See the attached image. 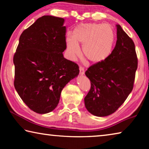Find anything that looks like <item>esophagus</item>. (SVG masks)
Listing matches in <instances>:
<instances>
[{
	"mask_svg": "<svg viewBox=\"0 0 149 149\" xmlns=\"http://www.w3.org/2000/svg\"><path fill=\"white\" fill-rule=\"evenodd\" d=\"M79 74L81 75H84L85 74V70L82 66L79 67Z\"/></svg>",
	"mask_w": 149,
	"mask_h": 149,
	"instance_id": "34e87169",
	"label": "esophagus"
}]
</instances>
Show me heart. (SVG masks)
<instances>
[{
    "label": "heart",
    "mask_w": 149,
    "mask_h": 149,
    "mask_svg": "<svg viewBox=\"0 0 149 149\" xmlns=\"http://www.w3.org/2000/svg\"><path fill=\"white\" fill-rule=\"evenodd\" d=\"M116 35L112 27L99 23L81 24L75 27L72 37L66 39L67 53L74 60L80 55L79 44H83L84 57L94 64L102 62L110 56L114 46Z\"/></svg>",
    "instance_id": "obj_1"
}]
</instances>
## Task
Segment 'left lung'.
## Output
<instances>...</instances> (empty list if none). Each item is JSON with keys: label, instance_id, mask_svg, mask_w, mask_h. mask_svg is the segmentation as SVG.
Segmentation results:
<instances>
[{"label": "left lung", "instance_id": "left-lung-1", "mask_svg": "<svg viewBox=\"0 0 149 149\" xmlns=\"http://www.w3.org/2000/svg\"><path fill=\"white\" fill-rule=\"evenodd\" d=\"M116 27V44L110 56L91 65L85 72L91 89L84 99L85 105L96 116H107L115 112L134 85L138 65L135 44L120 25Z\"/></svg>", "mask_w": 149, "mask_h": 149}]
</instances>
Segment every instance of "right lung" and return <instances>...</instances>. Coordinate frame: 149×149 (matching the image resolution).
Returning <instances> with one entry per match:
<instances>
[{"mask_svg": "<svg viewBox=\"0 0 149 149\" xmlns=\"http://www.w3.org/2000/svg\"><path fill=\"white\" fill-rule=\"evenodd\" d=\"M64 19L43 16L19 37L14 55V85L31 110L47 114L58 104L65 85L79 74V66L65 59Z\"/></svg>", "mask_w": 149, "mask_h": 149, "instance_id": "1", "label": "right lung"}]
</instances>
